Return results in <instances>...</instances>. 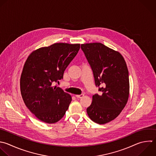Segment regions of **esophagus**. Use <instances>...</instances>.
<instances>
[{"label":"esophagus","instance_id":"obj_1","mask_svg":"<svg viewBox=\"0 0 156 156\" xmlns=\"http://www.w3.org/2000/svg\"><path fill=\"white\" fill-rule=\"evenodd\" d=\"M84 96V94H77V95H76V97L77 98H82L83 96Z\"/></svg>","mask_w":156,"mask_h":156}]
</instances>
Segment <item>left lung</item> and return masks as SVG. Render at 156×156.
<instances>
[{"label":"left lung","mask_w":156,"mask_h":156,"mask_svg":"<svg viewBox=\"0 0 156 156\" xmlns=\"http://www.w3.org/2000/svg\"><path fill=\"white\" fill-rule=\"evenodd\" d=\"M93 71L95 85L101 94L93 96L87 108L90 118L102 124L115 119L127 104L129 94V72L122 56L100 43L81 44Z\"/></svg>","instance_id":"left-lung-1"}]
</instances>
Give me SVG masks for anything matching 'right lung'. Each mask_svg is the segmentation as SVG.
Listing matches in <instances>:
<instances>
[{"instance_id": "obj_1", "label": "right lung", "mask_w": 156, "mask_h": 156, "mask_svg": "<svg viewBox=\"0 0 156 156\" xmlns=\"http://www.w3.org/2000/svg\"><path fill=\"white\" fill-rule=\"evenodd\" d=\"M79 49V44L55 43L34 51L27 58L21 76V93L27 107L40 120L52 124L65 115L71 96L52 84L63 79Z\"/></svg>"}]
</instances>
